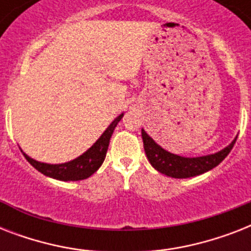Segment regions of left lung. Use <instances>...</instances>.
<instances>
[{
	"instance_id": "left-lung-1",
	"label": "left lung",
	"mask_w": 251,
	"mask_h": 251,
	"mask_svg": "<svg viewBox=\"0 0 251 251\" xmlns=\"http://www.w3.org/2000/svg\"><path fill=\"white\" fill-rule=\"evenodd\" d=\"M142 139H143L146 155L151 165L160 173L173 177V178H189V177L202 175L204 172H208L212 168L218 167L228 156V153L233 149L234 143L237 141L236 138L228 147L214 155L201 157H183L161 149L160 146L153 142L152 138L147 135L143 129H142Z\"/></svg>"
}]
</instances>
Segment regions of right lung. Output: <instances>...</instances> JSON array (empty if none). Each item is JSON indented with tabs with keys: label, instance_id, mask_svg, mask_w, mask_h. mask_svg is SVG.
Instances as JSON below:
<instances>
[{
	"label": "right lung",
	"instance_id": "right-lung-1",
	"mask_svg": "<svg viewBox=\"0 0 251 251\" xmlns=\"http://www.w3.org/2000/svg\"><path fill=\"white\" fill-rule=\"evenodd\" d=\"M122 116L124 114L118 116L110 124L109 127L102 133L101 137L99 138L96 143L90 150H87L83 155H80L79 157H76L73 161H69V163H65V164H45V163H39V161L33 160L29 156H27L25 153H23V155H25V157L27 159L29 164L44 176L60 179V181H79V179H86L91 175H94L95 172L101 167L102 161L105 159L106 151H108L110 137H112L114 127L117 126Z\"/></svg>",
	"mask_w": 251,
	"mask_h": 251
}]
</instances>
